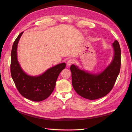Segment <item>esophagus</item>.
Returning <instances> with one entry per match:
<instances>
[{
	"mask_svg": "<svg viewBox=\"0 0 132 132\" xmlns=\"http://www.w3.org/2000/svg\"><path fill=\"white\" fill-rule=\"evenodd\" d=\"M75 62V60L74 59H70L68 61H67V65L70 66L72 64H73Z\"/></svg>",
	"mask_w": 132,
	"mask_h": 132,
	"instance_id": "obj_1",
	"label": "esophagus"
}]
</instances>
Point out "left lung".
Returning a JSON list of instances; mask_svg holds the SVG:
<instances>
[{
    "mask_svg": "<svg viewBox=\"0 0 132 132\" xmlns=\"http://www.w3.org/2000/svg\"><path fill=\"white\" fill-rule=\"evenodd\" d=\"M114 57L111 64L99 74H92L80 70L72 64V85L77 93L89 100L104 97L113 88L121 67V49L119 42L113 43Z\"/></svg>",
    "mask_w": 132,
    "mask_h": 132,
    "instance_id": "obj_1",
    "label": "left lung"
}]
</instances>
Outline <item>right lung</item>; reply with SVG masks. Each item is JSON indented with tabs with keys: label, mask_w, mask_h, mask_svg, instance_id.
Instances as JSON below:
<instances>
[{
	"label": "right lung",
	"mask_w": 132,
	"mask_h": 132,
	"mask_svg": "<svg viewBox=\"0 0 132 132\" xmlns=\"http://www.w3.org/2000/svg\"><path fill=\"white\" fill-rule=\"evenodd\" d=\"M23 32L15 40L11 55V74L17 89L27 99L41 102L48 97L54 90L59 74L65 68L66 63L58 64L49 69L38 77H32L25 73L17 58V47Z\"/></svg>",
	"instance_id": "obj_1"
}]
</instances>
